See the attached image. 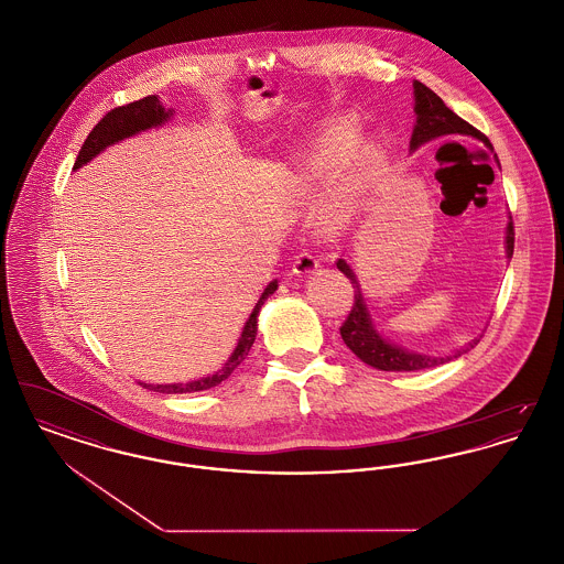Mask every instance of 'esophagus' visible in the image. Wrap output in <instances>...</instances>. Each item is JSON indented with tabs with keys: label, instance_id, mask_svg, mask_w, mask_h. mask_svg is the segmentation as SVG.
<instances>
[{
	"label": "esophagus",
	"instance_id": "esophagus-1",
	"mask_svg": "<svg viewBox=\"0 0 564 564\" xmlns=\"http://www.w3.org/2000/svg\"><path fill=\"white\" fill-rule=\"evenodd\" d=\"M317 267H319V260L313 253L300 251L294 258L292 270H294V274H308V272H315Z\"/></svg>",
	"mask_w": 564,
	"mask_h": 564
}]
</instances>
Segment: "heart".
<instances>
[{"instance_id":"heart-1","label":"heart","mask_w":564,"mask_h":564,"mask_svg":"<svg viewBox=\"0 0 564 564\" xmlns=\"http://www.w3.org/2000/svg\"><path fill=\"white\" fill-rule=\"evenodd\" d=\"M347 133H329L325 139H323L322 145V156H336L340 150H345V145H347ZM368 162H370V154L368 152H364L361 156H359V162H357V169H355V175L350 177L349 184L343 188V192L338 194V198H336V203L332 205V214L329 217L332 219H343V212H345V207L349 205L350 192L357 188V184H359V180H361V175L366 173V166H368Z\"/></svg>"}]
</instances>
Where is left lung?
I'll list each match as a JSON object with an SVG mask.
<instances>
[{
    "label": "left lung",
    "mask_w": 564,
    "mask_h": 564,
    "mask_svg": "<svg viewBox=\"0 0 564 564\" xmlns=\"http://www.w3.org/2000/svg\"><path fill=\"white\" fill-rule=\"evenodd\" d=\"M414 111H416V124H414L412 139H410V150H416L423 143H427L435 137H442V134H471V137L484 141L488 148H492L490 141L478 129H474L469 122L458 118L453 109L446 108V104L431 88L419 80L414 82ZM506 251H508V258L513 256V221H511V217L510 224H508V237H506ZM336 267L340 272L347 274V279H350L352 294H355L349 317L340 327V336H343L345 345L364 364L372 366L376 370H384V372H416V370L440 366L446 359H451V357L419 355V352L402 349L393 343H387L372 325L355 272L350 270L345 260H338ZM474 345H478V340L469 343L463 350H456L455 357L460 352L474 349Z\"/></svg>",
    "instance_id": "1"
}]
</instances>
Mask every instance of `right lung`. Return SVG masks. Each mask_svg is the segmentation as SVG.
Masks as SVG:
<instances>
[{
    "label": "right lung",
    "instance_id": "obj_1",
    "mask_svg": "<svg viewBox=\"0 0 564 564\" xmlns=\"http://www.w3.org/2000/svg\"><path fill=\"white\" fill-rule=\"evenodd\" d=\"M171 113H173V109L162 108L156 95L143 97V99L133 101L129 106L111 109L86 137L74 169H80L82 164H86L90 159H95L99 152H104L108 145L116 143V141H122L127 137H133V134L141 133V131H148L152 127H161L171 118ZM276 288H279L276 281H272V283L267 285L264 294L260 295L253 313L249 315V319H247L245 327H242L237 349L228 357V361L224 364L221 370H217L215 375L205 376L200 380H189V382H175V384H148V382H139V384H143L145 389L156 391V393H194V391H205V389L217 387L221 380H226L228 376L232 375L241 366L242 359L249 355V349H251V345L256 340V334H258V313H260L262 304L267 302V297L276 292Z\"/></svg>",
    "mask_w": 564,
    "mask_h": 564
}]
</instances>
